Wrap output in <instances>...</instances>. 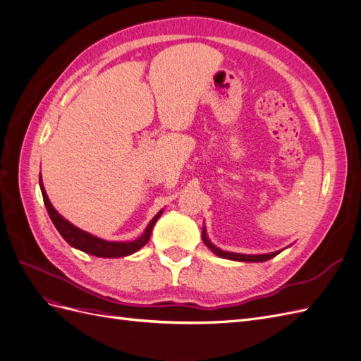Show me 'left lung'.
Masks as SVG:
<instances>
[{"instance_id":"obj_1","label":"left lung","mask_w":361,"mask_h":361,"mask_svg":"<svg viewBox=\"0 0 361 361\" xmlns=\"http://www.w3.org/2000/svg\"><path fill=\"white\" fill-rule=\"evenodd\" d=\"M202 239L203 243L206 244V247L209 248L212 253H215L216 256L220 257H224V259H231V260H238V262H265V260H269L274 256H277L280 251H274V253H268V255H239V253H231V251H223L218 247H215L209 239H207V235H206V228L203 226V231H202Z\"/></svg>"}]
</instances>
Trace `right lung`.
<instances>
[{
	"label": "right lung",
	"mask_w": 361,
	"mask_h": 361,
	"mask_svg": "<svg viewBox=\"0 0 361 361\" xmlns=\"http://www.w3.org/2000/svg\"><path fill=\"white\" fill-rule=\"evenodd\" d=\"M39 185H40L42 195H43V203H45V206H47V211H48L51 221L54 223V226H56L59 233L64 238V241H66L69 245H72L73 248H78V250L84 251V253L93 255L96 257H123V256H129V255L135 253V251H138L141 247H145L147 244L150 233H152V228H154L155 223L158 221V218L162 214V211H159L154 218H152V221L147 224L145 233L140 238H137L135 241H129V243L105 241V239H101V238L93 236L90 233L81 231V228L69 223L66 218H63L51 204L48 195H47V191H45V188H43V182H42L40 176H39Z\"/></svg>",
	"instance_id": "right-lung-1"
}]
</instances>
